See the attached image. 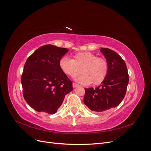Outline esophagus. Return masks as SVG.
Masks as SVG:
<instances>
[{"mask_svg":"<svg viewBox=\"0 0 151 151\" xmlns=\"http://www.w3.org/2000/svg\"><path fill=\"white\" fill-rule=\"evenodd\" d=\"M78 84H76V83H73V88H76V87H78Z\"/></svg>","mask_w":151,"mask_h":151,"instance_id":"esophagus-1","label":"esophagus"}]
</instances>
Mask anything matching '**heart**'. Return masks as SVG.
<instances>
[{"label": "heart", "instance_id": "b5f03b06", "mask_svg": "<svg viewBox=\"0 0 151 151\" xmlns=\"http://www.w3.org/2000/svg\"><path fill=\"white\" fill-rule=\"evenodd\" d=\"M59 65L66 75L75 78L81 72L83 75L76 78V81L84 85L92 83L97 85L103 82L108 73V64L104 58H98L89 52L74 55L73 59L64 56L59 60Z\"/></svg>", "mask_w": 151, "mask_h": 151}]
</instances>
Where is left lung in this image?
Here are the masks:
<instances>
[{"label":"left lung","instance_id":"left-lung-1","mask_svg":"<svg viewBox=\"0 0 151 151\" xmlns=\"http://www.w3.org/2000/svg\"><path fill=\"white\" fill-rule=\"evenodd\" d=\"M108 64L106 79L96 88H85V104L93 111L103 112L117 107L125 96L128 84V73L124 60L116 52L101 48Z\"/></svg>","mask_w":151,"mask_h":151}]
</instances>
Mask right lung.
Returning <instances> with one entry per match:
<instances>
[{"instance_id":"right-lung-1","label":"right lung","mask_w":151,"mask_h":151,"mask_svg":"<svg viewBox=\"0 0 151 151\" xmlns=\"http://www.w3.org/2000/svg\"><path fill=\"white\" fill-rule=\"evenodd\" d=\"M69 50L45 45L28 58L21 76L23 97L38 112L53 114L64 97L73 90L72 81L59 67V60Z\"/></svg>"}]
</instances>
